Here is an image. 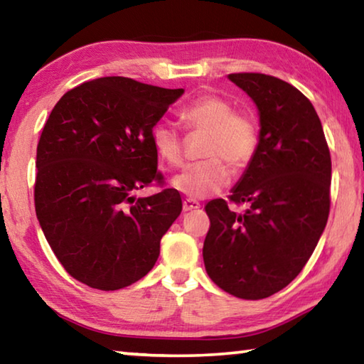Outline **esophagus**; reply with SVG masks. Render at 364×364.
Returning a JSON list of instances; mask_svg holds the SVG:
<instances>
[{"mask_svg": "<svg viewBox=\"0 0 364 364\" xmlns=\"http://www.w3.org/2000/svg\"><path fill=\"white\" fill-rule=\"evenodd\" d=\"M197 208H200V204L197 200H193V199L183 200V212H193V210H197Z\"/></svg>", "mask_w": 364, "mask_h": 364, "instance_id": "1", "label": "esophagus"}]
</instances>
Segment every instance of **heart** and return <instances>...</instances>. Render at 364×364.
I'll list each match as a JSON object with an SVG mask.
<instances>
[{
    "label": "heart",
    "instance_id": "heart-1",
    "mask_svg": "<svg viewBox=\"0 0 364 364\" xmlns=\"http://www.w3.org/2000/svg\"><path fill=\"white\" fill-rule=\"evenodd\" d=\"M181 120L189 130L207 132L204 156L208 159L191 164L171 180V186L189 199H205L218 194L230 183V168H242L254 156L257 146L255 125L249 117L234 114L223 97L204 95L181 109ZM157 156L176 167L183 160V139L170 122H157L151 132Z\"/></svg>",
    "mask_w": 364,
    "mask_h": 364
}]
</instances>
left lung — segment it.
Here are the masks:
<instances>
[{
  "instance_id": "left-lung-1",
  "label": "left lung",
  "mask_w": 364,
  "mask_h": 364,
  "mask_svg": "<svg viewBox=\"0 0 364 364\" xmlns=\"http://www.w3.org/2000/svg\"><path fill=\"white\" fill-rule=\"evenodd\" d=\"M255 102L258 144L226 200L205 205L210 218L202 255L218 287L245 300L267 299L297 278L328 223L331 154L313 104L282 80L231 73Z\"/></svg>"
}]
</instances>
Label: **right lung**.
Segmentation results:
<instances>
[{"label":"right lung","mask_w":364,"mask_h":364,"mask_svg":"<svg viewBox=\"0 0 364 364\" xmlns=\"http://www.w3.org/2000/svg\"><path fill=\"white\" fill-rule=\"evenodd\" d=\"M184 93L125 77L85 82L60 97L36 147L35 210L54 255L72 278L100 291L149 273L160 239L181 213L162 181L151 132Z\"/></svg>","instance_id":"1"}]
</instances>
